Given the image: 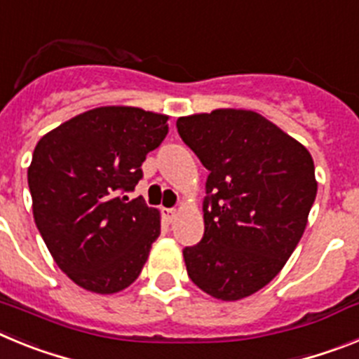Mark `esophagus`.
Returning <instances> with one entry per match:
<instances>
[{
    "mask_svg": "<svg viewBox=\"0 0 359 359\" xmlns=\"http://www.w3.org/2000/svg\"><path fill=\"white\" fill-rule=\"evenodd\" d=\"M163 217L167 223H172L174 219L177 217V210L176 208H163Z\"/></svg>",
    "mask_w": 359,
    "mask_h": 359,
    "instance_id": "34e87169",
    "label": "esophagus"
}]
</instances>
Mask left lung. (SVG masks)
Wrapping results in <instances>:
<instances>
[{
  "label": "left lung",
  "mask_w": 359,
  "mask_h": 359,
  "mask_svg": "<svg viewBox=\"0 0 359 359\" xmlns=\"http://www.w3.org/2000/svg\"><path fill=\"white\" fill-rule=\"evenodd\" d=\"M177 133L210 170L201 243L183 250L199 290L236 302L273 280L316 198L315 163L293 136L250 109L180 116Z\"/></svg>",
  "instance_id": "left-lung-1"
}]
</instances>
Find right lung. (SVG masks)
Listing matches in <instances>:
<instances>
[{"label": "right lung", "instance_id": "add662e5", "mask_svg": "<svg viewBox=\"0 0 359 359\" xmlns=\"http://www.w3.org/2000/svg\"><path fill=\"white\" fill-rule=\"evenodd\" d=\"M169 116L102 106L73 116L37 142L28 167L32 212L53 261L98 294L138 278L160 236V210L129 201L147 152L169 133Z\"/></svg>", "mask_w": 359, "mask_h": 359}]
</instances>
